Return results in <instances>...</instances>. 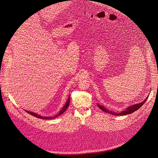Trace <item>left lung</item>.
<instances>
[{
    "mask_svg": "<svg viewBox=\"0 0 158 158\" xmlns=\"http://www.w3.org/2000/svg\"><path fill=\"white\" fill-rule=\"evenodd\" d=\"M147 98H148V97H147V98H145V100L143 102H142L138 103V104H135V105H133V106H131L127 107L126 110H125L122 111V112H120V113H117V112L111 111H110V110H107V109L105 108L104 107H102V106H100L99 104H97V105H98L99 108H100V109H101L102 111H103L104 112H106V113H110V114H111L115 115V116L126 115V114H131V113H133V112H135V111H136L137 110H138L140 107H142V106L143 105V104H144V103L146 102V101L147 100Z\"/></svg>",
    "mask_w": 158,
    "mask_h": 158,
    "instance_id": "obj_1",
    "label": "left lung"
}]
</instances>
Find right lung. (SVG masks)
Instances as JSON below:
<instances>
[{"label":"right lung","mask_w":158,"mask_h":158,"mask_svg":"<svg viewBox=\"0 0 158 158\" xmlns=\"http://www.w3.org/2000/svg\"><path fill=\"white\" fill-rule=\"evenodd\" d=\"M69 104H70V97H69L67 101H66V103L65 104V105L64 106V107H63L62 110L60 111V112L59 113H58V114H56L55 116H54V117H42V116H40V115H39V114H36V113H32V112H31V111H26H26L27 113H29L30 114H31V115H32V116H34V117H37V118H39L45 119V120H47V119H48H48H53V118H56V117H59L60 115H61V114H63V113L66 111V110L68 108V107H69Z\"/></svg>","instance_id":"add662e5"}]
</instances>
